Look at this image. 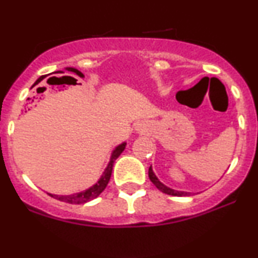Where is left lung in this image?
<instances>
[{
	"label": "left lung",
	"instance_id": "obj_1",
	"mask_svg": "<svg viewBox=\"0 0 258 258\" xmlns=\"http://www.w3.org/2000/svg\"><path fill=\"white\" fill-rule=\"evenodd\" d=\"M148 173H149V178L152 182L154 183V185L156 186V188L159 189V190H161L162 193L165 194H168V195H173V197H186V195H189L190 193H186V191H179V190H174L172 188H168L164 184V183H161L160 180L158 179V177L155 176V173L153 172V168L152 166L149 167V171H148Z\"/></svg>",
	"mask_w": 258,
	"mask_h": 258
}]
</instances>
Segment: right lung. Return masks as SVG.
Wrapping results in <instances>:
<instances>
[{
    "label": "right lung",
    "mask_w": 258,
    "mask_h": 258,
    "mask_svg": "<svg viewBox=\"0 0 258 258\" xmlns=\"http://www.w3.org/2000/svg\"><path fill=\"white\" fill-rule=\"evenodd\" d=\"M65 70L76 74V75L80 76V78H84V74H82L81 72H79V70L75 69V68H65ZM59 73H63V72H59ZM44 78H46V75L41 76L40 79H37L36 84H37V82L42 81ZM69 78H70V76H69ZM72 81H73V84H76V81H78V80L72 78ZM125 148H126V142H123V143L119 144V146H117L114 150H112L111 156H110V161H109L108 166H106L104 172H103L102 176H100L98 182H97L96 184L92 185L91 188L86 189V190L80 191V193H76V194H70V195L49 194V195H51L52 198H54V199L64 201V203H69V204H85V203H88V201L96 199V198L99 197V194L102 193L103 190H104L105 186L108 185L109 180H110V177H111L112 166H114L115 160L119 158L120 154L122 153L123 150H125Z\"/></svg>",
    "instance_id": "right-lung-1"
}]
</instances>
